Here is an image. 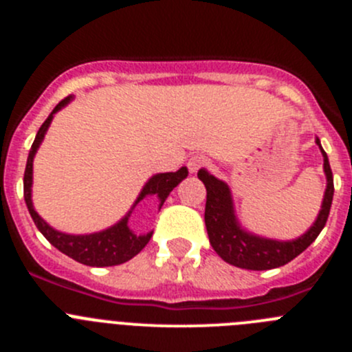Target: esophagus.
<instances>
[{
	"mask_svg": "<svg viewBox=\"0 0 352 352\" xmlns=\"http://www.w3.org/2000/svg\"><path fill=\"white\" fill-rule=\"evenodd\" d=\"M209 162L208 158H204V156L201 155H192L189 158V162H187V168H189L190 173H196L197 170L204 168V166H208Z\"/></svg>",
	"mask_w": 352,
	"mask_h": 352,
	"instance_id": "1",
	"label": "esophagus"
}]
</instances>
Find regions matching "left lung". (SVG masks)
I'll list each match as a JSON object with an SVG mask.
<instances>
[{
	"label": "left lung",
	"instance_id": "8db88e82",
	"mask_svg": "<svg viewBox=\"0 0 352 352\" xmlns=\"http://www.w3.org/2000/svg\"><path fill=\"white\" fill-rule=\"evenodd\" d=\"M317 144L320 146L318 140ZM322 155H324V170L327 175V189H325L322 209L314 226L303 236L291 240V242H276V240L261 239V236L243 232L236 225L235 214H233L228 186L216 177L209 175L206 170H199L197 177L206 186V230H208L209 242L216 254L235 267L250 269V271H267V269L281 267L293 261L294 257H298L301 252L307 250L324 230L333 197L332 170H330L327 153L322 150Z\"/></svg>",
	"mask_w": 352,
	"mask_h": 352
}]
</instances>
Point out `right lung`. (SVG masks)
I'll use <instances>...</instances> for the list:
<instances>
[{
	"label": "right lung",
	"mask_w": 352,
	"mask_h": 352,
	"mask_svg": "<svg viewBox=\"0 0 352 352\" xmlns=\"http://www.w3.org/2000/svg\"><path fill=\"white\" fill-rule=\"evenodd\" d=\"M71 100L69 97L63 98L58 105H56L54 110L51 112V116L44 120V124L41 126V129L37 131V136H35L34 144L30 148V153H28L27 158V166H25L23 173V197L25 204H27L28 212H30L32 219H34L35 226L38 228V232L45 236L59 252L66 254L67 257L74 258L76 262L85 265H91V267H109V265H119L124 264V262L131 261L134 255L140 254L146 243L150 242L151 235L153 233H148V235L136 236L129 228H127V214L122 221L117 223L112 228L105 230V232L94 233V235H66V233L56 232L52 230L41 216L35 212L34 206H32L30 199V187H32V162H34V155L37 151L38 144L44 140V134L47 131L49 124H51L52 117L58 110H61L67 102ZM187 168L182 166L177 172H168V173H158V175L151 177L148 180L146 186L141 190L140 197H138L136 204L143 197L150 196V194H155L156 197L160 199V208L163 206L165 199L168 197V194L172 192L173 187L179 186L184 179L187 177Z\"/></svg>",
	"instance_id": "add662e5"
}]
</instances>
